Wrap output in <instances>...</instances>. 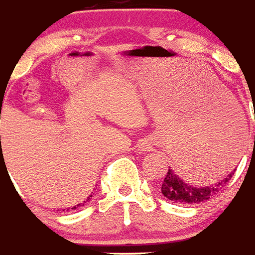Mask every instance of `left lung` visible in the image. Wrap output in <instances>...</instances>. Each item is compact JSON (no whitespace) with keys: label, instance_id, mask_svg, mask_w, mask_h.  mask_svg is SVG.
<instances>
[{"label":"left lung","instance_id":"left-lung-1","mask_svg":"<svg viewBox=\"0 0 255 255\" xmlns=\"http://www.w3.org/2000/svg\"><path fill=\"white\" fill-rule=\"evenodd\" d=\"M232 175L233 172L228 174L223 180L215 183V185L196 188L191 184H187L184 180L179 178V175L172 168L168 167L160 189H162L163 196L171 201H175L179 204H199L201 201L209 200L213 195L219 192L220 189L231 180Z\"/></svg>","mask_w":255,"mask_h":255}]
</instances>
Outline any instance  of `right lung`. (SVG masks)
Instances as JSON below:
<instances>
[{"label": "right lung", "instance_id": "obj_1", "mask_svg": "<svg viewBox=\"0 0 255 255\" xmlns=\"http://www.w3.org/2000/svg\"><path fill=\"white\" fill-rule=\"evenodd\" d=\"M77 207H80V204L77 205ZM77 207H72V208H71V209H76V208H77Z\"/></svg>", "mask_w": 255, "mask_h": 255}]
</instances>
